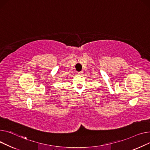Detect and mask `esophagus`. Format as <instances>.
Here are the masks:
<instances>
[{"instance_id":"34e87169","label":"esophagus","mask_w":150,"mask_h":150,"mask_svg":"<svg viewBox=\"0 0 150 150\" xmlns=\"http://www.w3.org/2000/svg\"><path fill=\"white\" fill-rule=\"evenodd\" d=\"M78 74H79V75H82V74H83V71H80V72H79V73H78Z\"/></svg>"}]
</instances>
